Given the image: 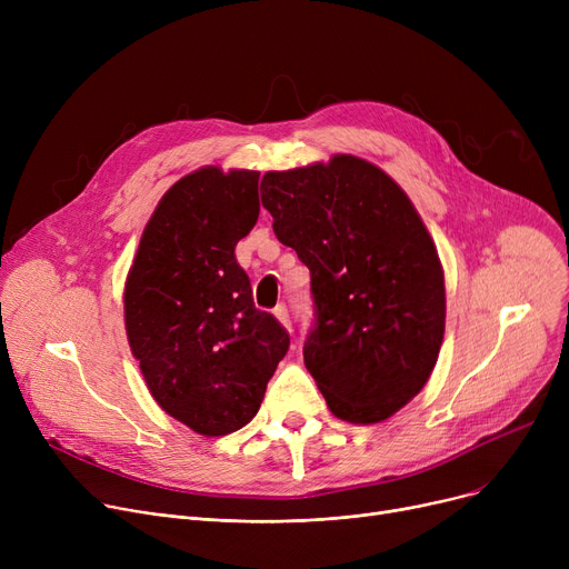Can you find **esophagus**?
Returning a JSON list of instances; mask_svg holds the SVG:
<instances>
[{
	"instance_id": "obj_1",
	"label": "esophagus",
	"mask_w": 569,
	"mask_h": 569,
	"mask_svg": "<svg viewBox=\"0 0 569 569\" xmlns=\"http://www.w3.org/2000/svg\"><path fill=\"white\" fill-rule=\"evenodd\" d=\"M274 316L290 330V311H288L286 305H277V307H274Z\"/></svg>"
}]
</instances>
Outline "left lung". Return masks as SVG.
Returning a JSON list of instances; mask_svg holds the SVG:
<instances>
[{
    "label": "left lung",
    "mask_w": 569,
    "mask_h": 569,
    "mask_svg": "<svg viewBox=\"0 0 569 569\" xmlns=\"http://www.w3.org/2000/svg\"><path fill=\"white\" fill-rule=\"evenodd\" d=\"M279 242L311 272L305 365L330 410L373 425L429 380L445 335V279L433 239L392 177L335 157L262 177Z\"/></svg>",
    "instance_id": "left-lung-1"
}]
</instances>
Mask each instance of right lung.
<instances>
[{
	"label": "right lung",
	"mask_w": 569,
	"mask_h": 569,
	"mask_svg": "<svg viewBox=\"0 0 569 569\" xmlns=\"http://www.w3.org/2000/svg\"><path fill=\"white\" fill-rule=\"evenodd\" d=\"M256 170L200 168L161 198L124 290L127 335L149 392L200 436L249 425L288 352L256 309L234 247L260 214Z\"/></svg>",
	"instance_id": "add662e5"
}]
</instances>
